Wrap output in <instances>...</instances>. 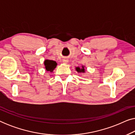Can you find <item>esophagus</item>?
I'll use <instances>...</instances> for the list:
<instances>
[{"mask_svg":"<svg viewBox=\"0 0 135 135\" xmlns=\"http://www.w3.org/2000/svg\"><path fill=\"white\" fill-rule=\"evenodd\" d=\"M62 62H63L64 63H68V59H64V60H62Z\"/></svg>","mask_w":135,"mask_h":135,"instance_id":"obj_1","label":"esophagus"}]
</instances>
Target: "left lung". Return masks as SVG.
Segmentation results:
<instances>
[{"label": "left lung", "instance_id": "8db88e82", "mask_svg": "<svg viewBox=\"0 0 135 135\" xmlns=\"http://www.w3.org/2000/svg\"><path fill=\"white\" fill-rule=\"evenodd\" d=\"M75 70L78 72V73H84L85 71V66H82V68L80 67H76L75 68Z\"/></svg>", "mask_w": 135, "mask_h": 135}]
</instances>
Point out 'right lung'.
Listing matches in <instances>:
<instances>
[{
  "mask_svg": "<svg viewBox=\"0 0 135 135\" xmlns=\"http://www.w3.org/2000/svg\"><path fill=\"white\" fill-rule=\"evenodd\" d=\"M57 63L56 61L53 60H45L44 61V66H45V71L47 72H51L53 71V70L55 69V68L56 67Z\"/></svg>",
  "mask_w": 135,
  "mask_h": 135,
  "instance_id": "obj_1",
  "label": "right lung"
}]
</instances>
